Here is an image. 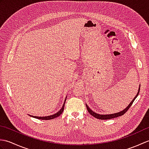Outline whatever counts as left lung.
<instances>
[{"label":"left lung","mask_w":149,"mask_h":149,"mask_svg":"<svg viewBox=\"0 0 149 149\" xmlns=\"http://www.w3.org/2000/svg\"><path fill=\"white\" fill-rule=\"evenodd\" d=\"M140 87H139V89H138V91L137 94L136 95L135 97L133 99H132V100L131 101V102H130V104H129V105L127 106V107L126 108H125L123 110L121 111H120L118 113H113V114H107V115H100V114H99V113H97L95 112H94L93 111L91 110L89 106H88L87 104H86V108L88 109V111L90 113V115H92L93 116H94L95 118H96L97 119H100V120H108V119H111V118H116V117H118V116H122L123 115V114H124L125 113H126L127 111V110L130 108V107L131 106V105L132 104V103H133V102L134 101V100L136 99V98L138 96V94H139V92H140Z\"/></svg>","instance_id":"8db88e82"}]
</instances>
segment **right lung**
<instances>
[{"mask_svg":"<svg viewBox=\"0 0 149 149\" xmlns=\"http://www.w3.org/2000/svg\"><path fill=\"white\" fill-rule=\"evenodd\" d=\"M67 97V96H66ZM66 97L65 98V102L63 103V105L61 107V109H60L58 112H57L56 113L52 115H50V116H33V115H29L31 117H33V118H38V119H40V120H52L56 118V117H58L59 116H60V115H61L63 110H64V107H65V101L66 100Z\"/></svg>","mask_w":149,"mask_h":149,"instance_id":"1","label":"right lung"}]
</instances>
